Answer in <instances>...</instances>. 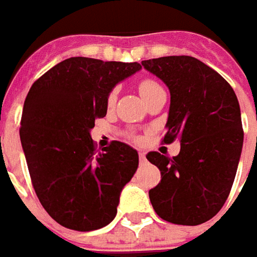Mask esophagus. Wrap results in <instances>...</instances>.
Here are the masks:
<instances>
[{"label": "esophagus", "mask_w": 257, "mask_h": 257, "mask_svg": "<svg viewBox=\"0 0 257 257\" xmlns=\"http://www.w3.org/2000/svg\"><path fill=\"white\" fill-rule=\"evenodd\" d=\"M140 161H141V164H145V163H147V159H145V154H144V153H140Z\"/></svg>", "instance_id": "obj_1"}]
</instances>
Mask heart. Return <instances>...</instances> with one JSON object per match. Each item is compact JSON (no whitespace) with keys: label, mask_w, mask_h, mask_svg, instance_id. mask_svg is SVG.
I'll list each match as a JSON object with an SVG mask.
<instances>
[{"label":"heart","mask_w":257,"mask_h":257,"mask_svg":"<svg viewBox=\"0 0 257 257\" xmlns=\"http://www.w3.org/2000/svg\"><path fill=\"white\" fill-rule=\"evenodd\" d=\"M138 88H140V93H141L143 98L145 100L147 97H150L153 93H156L157 90H160L161 87L156 81H153V80H143L140 83V85H138ZM114 97H116V93L112 91L110 96H109V103H113Z\"/></svg>","instance_id":"obj_1"}]
</instances>
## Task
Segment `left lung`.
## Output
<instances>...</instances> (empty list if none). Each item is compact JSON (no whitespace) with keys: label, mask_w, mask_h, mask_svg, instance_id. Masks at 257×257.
<instances>
[{"label":"left lung","mask_w":257,"mask_h":257,"mask_svg":"<svg viewBox=\"0 0 257 257\" xmlns=\"http://www.w3.org/2000/svg\"><path fill=\"white\" fill-rule=\"evenodd\" d=\"M169 87L170 109L164 143H180L173 159L157 151L147 159L161 172L150 201L163 219L198 225L218 214L233 186L243 148L237 96L217 71L192 56L141 62Z\"/></svg>","instance_id":"left-lung-1"}]
</instances>
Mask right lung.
I'll return each instance as SVG.
<instances>
[{
  "label": "right lung",
  "mask_w": 257,
  "mask_h": 257,
  "mask_svg": "<svg viewBox=\"0 0 257 257\" xmlns=\"http://www.w3.org/2000/svg\"><path fill=\"white\" fill-rule=\"evenodd\" d=\"M138 62L74 56L45 72L24 100L20 140L42 206L58 224L91 231L112 222L120 192L138 169V153L113 141L96 150L90 131L107 112L116 84Z\"/></svg>",
  "instance_id": "1"
}]
</instances>
